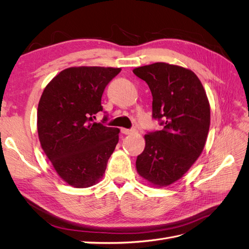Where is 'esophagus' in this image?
<instances>
[{
	"mask_svg": "<svg viewBox=\"0 0 249 249\" xmlns=\"http://www.w3.org/2000/svg\"><path fill=\"white\" fill-rule=\"evenodd\" d=\"M136 132H137L136 129H122V133L124 135H129V134H133Z\"/></svg>",
	"mask_w": 249,
	"mask_h": 249,
	"instance_id": "34e87169",
	"label": "esophagus"
}]
</instances>
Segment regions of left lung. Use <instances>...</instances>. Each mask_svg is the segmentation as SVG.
<instances>
[{
    "label": "left lung",
    "instance_id": "1",
    "mask_svg": "<svg viewBox=\"0 0 249 249\" xmlns=\"http://www.w3.org/2000/svg\"><path fill=\"white\" fill-rule=\"evenodd\" d=\"M153 95V118L160 131L147 132L137 157L139 175L157 187L182 178L200 156L210 127V104L196 74L178 65L157 62L133 71Z\"/></svg>",
    "mask_w": 249,
    "mask_h": 249
}]
</instances>
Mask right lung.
I'll list each match as a JSON object with an SVG mask.
<instances>
[{"label": "right lung", "mask_w": 249, "mask_h": 249, "mask_svg": "<svg viewBox=\"0 0 249 249\" xmlns=\"http://www.w3.org/2000/svg\"><path fill=\"white\" fill-rule=\"evenodd\" d=\"M120 69L70 67L44 88L37 131L44 154L64 182L87 188L99 182L118 142L119 129L93 122L102 95ZM104 120H108L105 115Z\"/></svg>", "instance_id": "1"}]
</instances>
